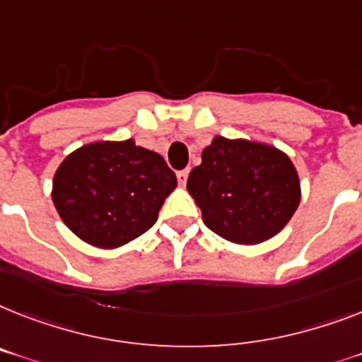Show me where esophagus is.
<instances>
[{"label": "esophagus", "instance_id": "esophagus-1", "mask_svg": "<svg viewBox=\"0 0 362 362\" xmlns=\"http://www.w3.org/2000/svg\"><path fill=\"white\" fill-rule=\"evenodd\" d=\"M187 179H188V168L177 172V181H179V185H181V187H185V185H187Z\"/></svg>", "mask_w": 362, "mask_h": 362}]
</instances>
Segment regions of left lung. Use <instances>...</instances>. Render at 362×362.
Returning <instances> with one entry per match:
<instances>
[{"mask_svg": "<svg viewBox=\"0 0 362 362\" xmlns=\"http://www.w3.org/2000/svg\"><path fill=\"white\" fill-rule=\"evenodd\" d=\"M188 194L205 226L235 244L270 240L291 222L300 205V175L276 146L214 136L202 164L190 172Z\"/></svg>", "mask_w": 362, "mask_h": 362, "instance_id": "left-lung-1", "label": "left lung"}]
</instances>
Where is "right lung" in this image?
<instances>
[{
    "label": "right lung",
    "mask_w": 362,
    "mask_h": 362,
    "mask_svg": "<svg viewBox=\"0 0 362 362\" xmlns=\"http://www.w3.org/2000/svg\"><path fill=\"white\" fill-rule=\"evenodd\" d=\"M177 179L159 153L127 140H100L71 151L53 175L52 199L81 240L115 250L148 231Z\"/></svg>",
    "instance_id": "obj_1"
}]
</instances>
